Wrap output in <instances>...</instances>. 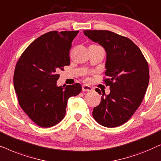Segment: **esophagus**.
<instances>
[{"instance_id": "34e87169", "label": "esophagus", "mask_w": 161, "mask_h": 161, "mask_svg": "<svg viewBox=\"0 0 161 161\" xmlns=\"http://www.w3.org/2000/svg\"><path fill=\"white\" fill-rule=\"evenodd\" d=\"M93 90V89L89 85H86V84H83V86H82V91L83 92H91Z\"/></svg>"}]
</instances>
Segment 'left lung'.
Here are the masks:
<instances>
[{"mask_svg":"<svg viewBox=\"0 0 161 161\" xmlns=\"http://www.w3.org/2000/svg\"><path fill=\"white\" fill-rule=\"evenodd\" d=\"M86 36L104 47L107 57L105 78L109 94H103L100 105L92 115L106 127L120 126L127 122L140 106L149 80L148 63L139 47L127 37L110 31H84ZM99 94V89H95Z\"/></svg>","mask_w":161,"mask_h":161,"instance_id":"left-lung-1","label":"left lung"}]
</instances>
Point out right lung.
Here are the masks:
<instances>
[{
  "instance_id": "right-lung-1",
  "label": "right lung",
  "mask_w": 161,
  "mask_h": 161,
  "mask_svg": "<svg viewBox=\"0 0 161 161\" xmlns=\"http://www.w3.org/2000/svg\"><path fill=\"white\" fill-rule=\"evenodd\" d=\"M79 31H50L26 48L16 64L14 86L19 106L35 124L50 127L64 117L67 100L82 90L75 83L57 86L58 72L70 64L72 42Z\"/></svg>"
}]
</instances>
